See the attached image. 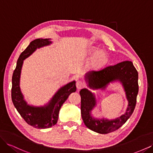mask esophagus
Masks as SVG:
<instances>
[{
  "label": "esophagus",
  "instance_id": "1",
  "mask_svg": "<svg viewBox=\"0 0 153 153\" xmlns=\"http://www.w3.org/2000/svg\"><path fill=\"white\" fill-rule=\"evenodd\" d=\"M76 86L77 89L80 90L83 87H84V83H83L81 80H78L76 82Z\"/></svg>",
  "mask_w": 153,
  "mask_h": 153
}]
</instances>
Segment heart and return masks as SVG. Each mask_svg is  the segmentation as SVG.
Listing matches in <instances>:
<instances>
[{
    "label": "heart",
    "instance_id": "heart-1",
    "mask_svg": "<svg viewBox=\"0 0 153 153\" xmlns=\"http://www.w3.org/2000/svg\"><path fill=\"white\" fill-rule=\"evenodd\" d=\"M106 61H107V56L104 52L101 51L94 57L92 61V66L98 68L103 65Z\"/></svg>",
    "mask_w": 153,
    "mask_h": 153
}]
</instances>
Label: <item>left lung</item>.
I'll list each match as a JSON object with an SVG mask.
<instances>
[{
	"instance_id": "obj_1",
	"label": "left lung",
	"mask_w": 153,
	"mask_h": 153,
	"mask_svg": "<svg viewBox=\"0 0 153 153\" xmlns=\"http://www.w3.org/2000/svg\"><path fill=\"white\" fill-rule=\"evenodd\" d=\"M138 72L132 62L126 61L112 66H106L98 71L87 73L89 85L92 89H104L109 82L119 80L123 83L129 101L126 112L116 119H96L92 118L90 112L95 105V98L86 89L80 91L81 96V114L85 126L91 130L105 134L117 130L127 121L135 108L138 92Z\"/></svg>"
}]
</instances>
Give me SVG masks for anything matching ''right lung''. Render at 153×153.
I'll use <instances>...</instances> for the list:
<instances>
[{"mask_svg": "<svg viewBox=\"0 0 153 153\" xmlns=\"http://www.w3.org/2000/svg\"><path fill=\"white\" fill-rule=\"evenodd\" d=\"M49 39H37L31 41L27 48L20 54L12 76L11 98L14 106L27 124L39 129L48 128L56 124L61 106L70 93L75 92L76 89L75 81L69 83L57 91L47 106L42 107L29 106L24 101L19 85L23 61L33 53L36 48L50 45L52 42Z\"/></svg>", "mask_w": 153, "mask_h": 153, "instance_id": "obj_1", "label": "right lung"}]
</instances>
